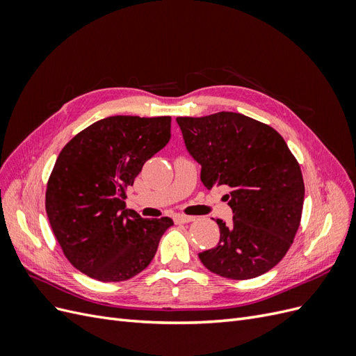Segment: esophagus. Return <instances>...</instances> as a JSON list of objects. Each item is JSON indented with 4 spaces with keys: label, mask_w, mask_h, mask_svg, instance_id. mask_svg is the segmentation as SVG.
Returning <instances> with one entry per match:
<instances>
[{
    "label": "esophagus",
    "mask_w": 356,
    "mask_h": 356,
    "mask_svg": "<svg viewBox=\"0 0 356 356\" xmlns=\"http://www.w3.org/2000/svg\"><path fill=\"white\" fill-rule=\"evenodd\" d=\"M193 220V217H190V215H184V213H177L175 217H174V221L177 222V224H188V222H191Z\"/></svg>",
    "instance_id": "esophagus-1"
}]
</instances>
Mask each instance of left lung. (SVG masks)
<instances>
[{
  "instance_id": "obj_1",
  "label": "left lung",
  "mask_w": 356,
  "mask_h": 356,
  "mask_svg": "<svg viewBox=\"0 0 356 356\" xmlns=\"http://www.w3.org/2000/svg\"><path fill=\"white\" fill-rule=\"evenodd\" d=\"M207 188L224 186L230 224L217 220L220 242L199 254L209 272L245 281L282 260L300 227L305 182L297 159L273 127L239 113L177 117Z\"/></svg>"
}]
</instances>
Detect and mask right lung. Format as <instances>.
<instances>
[{
    "instance_id": "right-lung-1",
    "label": "right lung",
    "mask_w": 356,
    "mask_h": 356,
    "mask_svg": "<svg viewBox=\"0 0 356 356\" xmlns=\"http://www.w3.org/2000/svg\"><path fill=\"white\" fill-rule=\"evenodd\" d=\"M170 139V117L113 115L62 148L46 188V212L68 261L96 281H127L152 263L169 217L126 209V190Z\"/></svg>"
}]
</instances>
